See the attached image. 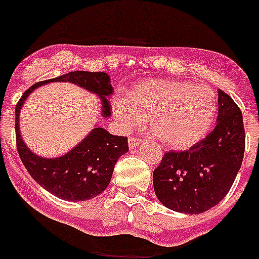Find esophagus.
Listing matches in <instances>:
<instances>
[{
	"label": "esophagus",
	"instance_id": "esophagus-1",
	"mask_svg": "<svg viewBox=\"0 0 259 259\" xmlns=\"http://www.w3.org/2000/svg\"><path fill=\"white\" fill-rule=\"evenodd\" d=\"M141 142H142V140L139 139V137L131 136L130 139H128V145H130V148L131 149L136 148V146L139 145V144H141Z\"/></svg>",
	"mask_w": 259,
	"mask_h": 259
}]
</instances>
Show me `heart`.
Instances as JSON below:
<instances>
[{
  "instance_id": "1",
  "label": "heart",
  "mask_w": 259,
  "mask_h": 259,
  "mask_svg": "<svg viewBox=\"0 0 259 259\" xmlns=\"http://www.w3.org/2000/svg\"><path fill=\"white\" fill-rule=\"evenodd\" d=\"M115 118L124 130L141 127L151 117L154 136L165 148L187 149L209 132L217 117L214 92L173 79H154L137 83L128 96L113 100Z\"/></svg>"
}]
</instances>
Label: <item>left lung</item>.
Here are the masks:
<instances>
[{
  "label": "left lung",
  "mask_w": 259,
  "mask_h": 259,
  "mask_svg": "<svg viewBox=\"0 0 259 259\" xmlns=\"http://www.w3.org/2000/svg\"><path fill=\"white\" fill-rule=\"evenodd\" d=\"M244 150L241 110L220 90L214 130L189 150L164 153L153 172L154 191L169 209L187 214L205 212L230 191L243 163Z\"/></svg>",
  "instance_id": "left-lung-1"
}]
</instances>
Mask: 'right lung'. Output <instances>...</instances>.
<instances>
[{
	"label": "right lung",
	"instance_id": "1",
	"mask_svg": "<svg viewBox=\"0 0 259 259\" xmlns=\"http://www.w3.org/2000/svg\"><path fill=\"white\" fill-rule=\"evenodd\" d=\"M50 80L72 82L100 95L104 106V117L110 115L109 95L113 94L110 78L104 72L66 73ZM50 80L34 83L21 95L15 106L16 149L28 173L52 195L64 200L82 201L101 194L109 185L115 163L120 155L128 151L124 136H113L104 128L96 127L79 145L65 155L56 159H44L30 153L19 131L20 108L30 92Z\"/></svg>",
	"mask_w": 259,
	"mask_h": 259
}]
</instances>
